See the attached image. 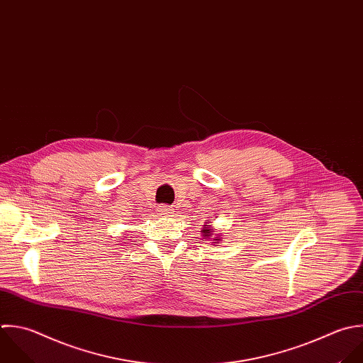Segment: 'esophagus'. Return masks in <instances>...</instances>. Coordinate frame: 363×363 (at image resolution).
Returning a JSON list of instances; mask_svg holds the SVG:
<instances>
[{"label":"esophagus","mask_w":363,"mask_h":363,"mask_svg":"<svg viewBox=\"0 0 363 363\" xmlns=\"http://www.w3.org/2000/svg\"><path fill=\"white\" fill-rule=\"evenodd\" d=\"M158 213L161 216H169L172 213V209L168 205H161V206H158Z\"/></svg>","instance_id":"34e87169"}]
</instances>
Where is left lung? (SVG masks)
Segmentation results:
<instances>
[{
    "label": "left lung",
    "instance_id": "obj_1",
    "mask_svg": "<svg viewBox=\"0 0 363 363\" xmlns=\"http://www.w3.org/2000/svg\"><path fill=\"white\" fill-rule=\"evenodd\" d=\"M206 223H208V222H206ZM202 233H203V236H205V238L212 239V240H213V243H219V242H220V238H219L218 235H216L215 238H211V236L215 233H213V229L211 228V225H205V228L202 229Z\"/></svg>",
    "mask_w": 363,
    "mask_h": 363
}]
</instances>
